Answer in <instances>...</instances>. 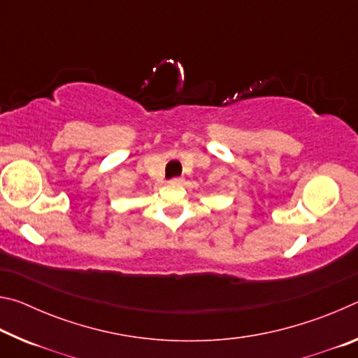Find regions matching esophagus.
Returning a JSON list of instances; mask_svg holds the SVG:
<instances>
[{"label":"esophagus","instance_id":"1","mask_svg":"<svg viewBox=\"0 0 358 358\" xmlns=\"http://www.w3.org/2000/svg\"><path fill=\"white\" fill-rule=\"evenodd\" d=\"M169 183H171V185H181V183H183V178L175 177V178H172L171 181H169Z\"/></svg>","mask_w":358,"mask_h":358}]
</instances>
